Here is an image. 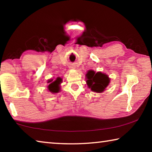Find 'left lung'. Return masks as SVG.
I'll return each instance as SVG.
<instances>
[{
    "mask_svg": "<svg viewBox=\"0 0 152 152\" xmlns=\"http://www.w3.org/2000/svg\"><path fill=\"white\" fill-rule=\"evenodd\" d=\"M87 85L92 91L102 92L109 85V78L106 74L101 72H96L93 70H89L86 74Z\"/></svg>",
    "mask_w": 152,
    "mask_h": 152,
    "instance_id": "obj_1",
    "label": "left lung"
}]
</instances>
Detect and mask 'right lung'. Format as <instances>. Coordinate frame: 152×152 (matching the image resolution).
Listing matches in <instances>:
<instances>
[{
  "label": "right lung",
  "mask_w": 152,
  "mask_h": 152,
  "mask_svg": "<svg viewBox=\"0 0 152 152\" xmlns=\"http://www.w3.org/2000/svg\"><path fill=\"white\" fill-rule=\"evenodd\" d=\"M51 80L49 81V82H51ZM61 82V79L60 78H57L55 81H53L49 84L48 86V90L52 93H56V92H58L60 91V84Z\"/></svg>",
  "instance_id": "1"
}]
</instances>
